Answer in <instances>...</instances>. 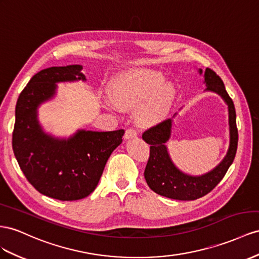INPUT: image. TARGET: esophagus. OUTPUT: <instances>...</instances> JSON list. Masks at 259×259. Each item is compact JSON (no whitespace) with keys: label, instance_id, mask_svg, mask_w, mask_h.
I'll return each instance as SVG.
<instances>
[{"label":"esophagus","instance_id":"34e87169","mask_svg":"<svg viewBox=\"0 0 259 259\" xmlns=\"http://www.w3.org/2000/svg\"><path fill=\"white\" fill-rule=\"evenodd\" d=\"M137 136V132L134 128H127L125 131V135L124 138L125 139H130V138H134Z\"/></svg>","mask_w":259,"mask_h":259}]
</instances>
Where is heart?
<instances>
[{"instance_id":"heart-1","label":"heart","mask_w":259,"mask_h":259,"mask_svg":"<svg viewBox=\"0 0 259 259\" xmlns=\"http://www.w3.org/2000/svg\"><path fill=\"white\" fill-rule=\"evenodd\" d=\"M163 76L150 69H130L117 75L110 86L111 106L137 110L139 124L155 125L163 120L170 109L174 89L164 83Z\"/></svg>"}]
</instances>
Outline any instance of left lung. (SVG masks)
<instances>
[{
	"label": "left lung",
	"mask_w": 259,
	"mask_h": 259,
	"mask_svg": "<svg viewBox=\"0 0 259 259\" xmlns=\"http://www.w3.org/2000/svg\"><path fill=\"white\" fill-rule=\"evenodd\" d=\"M202 71L199 69V74ZM206 90L221 96L228 104L230 145L226 157L213 170L200 177H192L180 171L174 165L167 152L165 143L169 141L172 132V118H167L144 132L143 139L150 145V155L147 162L144 176L151 190L161 196L178 200H195L205 196L219 184L232 164L236 149L239 134L236 127V114L234 103L228 95L225 83L210 68L205 71ZM177 114H174L176 116ZM173 116V117H174Z\"/></svg>",
	"instance_id": "left-lung-1"
}]
</instances>
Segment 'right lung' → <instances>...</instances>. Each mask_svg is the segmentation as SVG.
<instances>
[{
	"label": "right lung",
	"mask_w": 259,
	"mask_h": 259,
	"mask_svg": "<svg viewBox=\"0 0 259 259\" xmlns=\"http://www.w3.org/2000/svg\"><path fill=\"white\" fill-rule=\"evenodd\" d=\"M81 69V65L42 69L20 93L15 109L12 145L20 169L39 193L63 201L85 198L95 191L125 133L78 130L60 139L41 128L38 107L55 95L57 82L86 80Z\"/></svg>",
	"instance_id": "add662e5"
}]
</instances>
